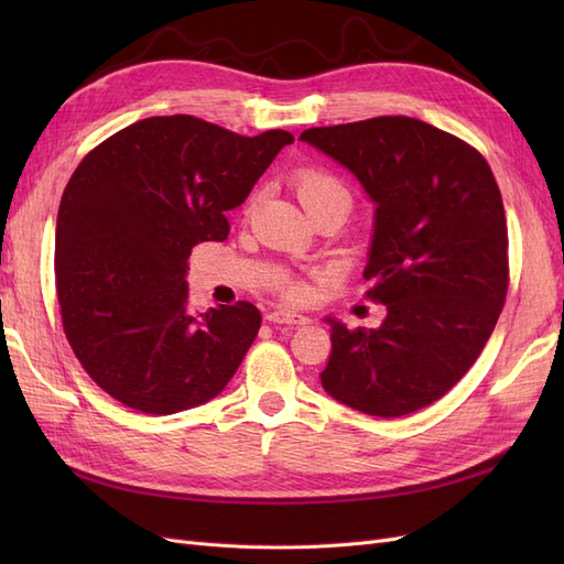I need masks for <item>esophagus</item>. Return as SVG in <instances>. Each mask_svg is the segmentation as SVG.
<instances>
[{
	"mask_svg": "<svg viewBox=\"0 0 564 564\" xmlns=\"http://www.w3.org/2000/svg\"><path fill=\"white\" fill-rule=\"evenodd\" d=\"M265 317L272 324H308L311 322V317H305V315L294 313V311H272Z\"/></svg>",
	"mask_w": 564,
	"mask_h": 564,
	"instance_id": "34e87169",
	"label": "esophagus"
}]
</instances>
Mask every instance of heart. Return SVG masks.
Masks as SVG:
<instances>
[{
  "label": "heart",
  "instance_id": "b5f03b06",
  "mask_svg": "<svg viewBox=\"0 0 564 564\" xmlns=\"http://www.w3.org/2000/svg\"><path fill=\"white\" fill-rule=\"evenodd\" d=\"M292 183L301 204L308 209V214H313L319 207H327V204H338V207H344L346 212L350 207L348 187L338 176L327 172V169L303 166L294 174ZM278 289L280 294L289 301H305L311 296L308 282H303L299 278H280Z\"/></svg>",
  "mask_w": 564,
  "mask_h": 564
}]
</instances>
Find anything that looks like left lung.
Masks as SVG:
<instances>
[{
    "label": "left lung",
    "instance_id": "left-lung-1",
    "mask_svg": "<svg viewBox=\"0 0 564 564\" xmlns=\"http://www.w3.org/2000/svg\"><path fill=\"white\" fill-rule=\"evenodd\" d=\"M301 141L348 166L377 204L365 280L379 329L327 317L319 373L338 402L395 419L433 404L473 367L508 292V228L487 160L414 117L315 127Z\"/></svg>",
    "mask_w": 564,
    "mask_h": 564
}]
</instances>
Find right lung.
Here are the masks:
<instances>
[{
    "label": "right lung",
    "instance_id": "add662e5",
    "mask_svg": "<svg viewBox=\"0 0 564 564\" xmlns=\"http://www.w3.org/2000/svg\"><path fill=\"white\" fill-rule=\"evenodd\" d=\"M294 135H240L193 115L148 117L112 133L67 181L56 220L63 332L84 371L143 414L209 402L261 327L249 301L193 313L187 256L224 242L226 212Z\"/></svg>",
    "mask_w": 564,
    "mask_h": 564
}]
</instances>
